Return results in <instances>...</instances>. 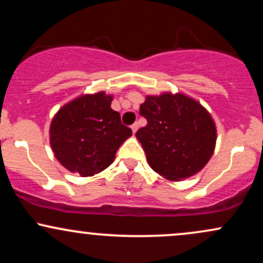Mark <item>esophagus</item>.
I'll return each mask as SVG.
<instances>
[{
  "label": "esophagus",
  "instance_id": "esophagus-1",
  "mask_svg": "<svg viewBox=\"0 0 263 263\" xmlns=\"http://www.w3.org/2000/svg\"><path fill=\"white\" fill-rule=\"evenodd\" d=\"M131 129H132V132H134V134H136V132H137V129H138L137 123H134V125L131 126Z\"/></svg>",
  "mask_w": 263,
  "mask_h": 263
}]
</instances>
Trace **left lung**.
<instances>
[{
    "label": "left lung",
    "instance_id": "1",
    "mask_svg": "<svg viewBox=\"0 0 263 263\" xmlns=\"http://www.w3.org/2000/svg\"><path fill=\"white\" fill-rule=\"evenodd\" d=\"M147 126L136 132L149 167L172 182L205 167L216 143V126L194 99L177 92L147 95L140 107Z\"/></svg>",
    "mask_w": 263,
    "mask_h": 263
}]
</instances>
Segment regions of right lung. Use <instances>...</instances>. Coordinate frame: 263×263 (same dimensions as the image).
Masks as SVG:
<instances>
[{
  "mask_svg": "<svg viewBox=\"0 0 263 263\" xmlns=\"http://www.w3.org/2000/svg\"><path fill=\"white\" fill-rule=\"evenodd\" d=\"M112 95L105 91L74 99L54 115L49 128L50 147L60 164L81 177L106 170L117 149L132 136L111 108Z\"/></svg>",
  "mask_w": 263,
  "mask_h": 263,
  "instance_id": "1",
  "label": "right lung"
}]
</instances>
